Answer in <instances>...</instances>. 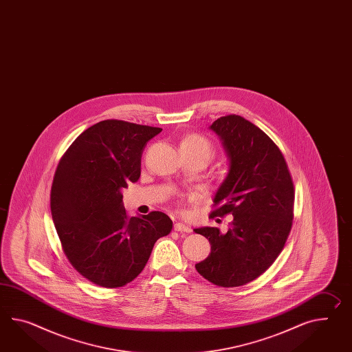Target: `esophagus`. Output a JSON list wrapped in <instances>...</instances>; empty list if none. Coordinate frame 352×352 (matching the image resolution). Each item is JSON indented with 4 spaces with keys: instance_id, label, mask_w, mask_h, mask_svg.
<instances>
[{
    "instance_id": "esophagus-1",
    "label": "esophagus",
    "mask_w": 352,
    "mask_h": 352,
    "mask_svg": "<svg viewBox=\"0 0 352 352\" xmlns=\"http://www.w3.org/2000/svg\"><path fill=\"white\" fill-rule=\"evenodd\" d=\"M174 230L180 232H190V228H189L188 225H186V223H174Z\"/></svg>"
}]
</instances>
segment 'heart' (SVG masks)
Instances as JSON below:
<instances>
[{
	"label": "heart",
	"mask_w": 352,
	"mask_h": 352,
	"mask_svg": "<svg viewBox=\"0 0 352 352\" xmlns=\"http://www.w3.org/2000/svg\"><path fill=\"white\" fill-rule=\"evenodd\" d=\"M179 148H187L196 151L199 154L205 155L207 159H210L214 155V146L212 144L199 135H189L187 138H183L180 142Z\"/></svg>",
	"instance_id": "heart-1"
}]
</instances>
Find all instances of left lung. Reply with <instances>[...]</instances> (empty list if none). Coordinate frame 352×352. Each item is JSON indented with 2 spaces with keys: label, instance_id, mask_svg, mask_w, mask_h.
<instances>
[{
  "label": "left lung",
  "instance_id": "obj_1",
  "mask_svg": "<svg viewBox=\"0 0 352 352\" xmlns=\"http://www.w3.org/2000/svg\"><path fill=\"white\" fill-rule=\"evenodd\" d=\"M229 157V172L214 197L212 214H232L229 230L195 229L211 244L198 274L221 287L256 280L281 253L294 219V183L283 153L266 133L235 114L210 126Z\"/></svg>",
  "mask_w": 352,
  "mask_h": 352
}]
</instances>
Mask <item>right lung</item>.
Listing matches in <instances>:
<instances>
[{
	"mask_svg": "<svg viewBox=\"0 0 352 352\" xmlns=\"http://www.w3.org/2000/svg\"><path fill=\"white\" fill-rule=\"evenodd\" d=\"M162 129L107 120L85 129L57 166L52 219L69 263L102 287H120L146 266L155 241L172 232L168 214L129 217L122 189L138 182L147 142Z\"/></svg>",
	"mask_w": 352,
	"mask_h": 352,
	"instance_id": "right-lung-1",
	"label": "right lung"
}]
</instances>
